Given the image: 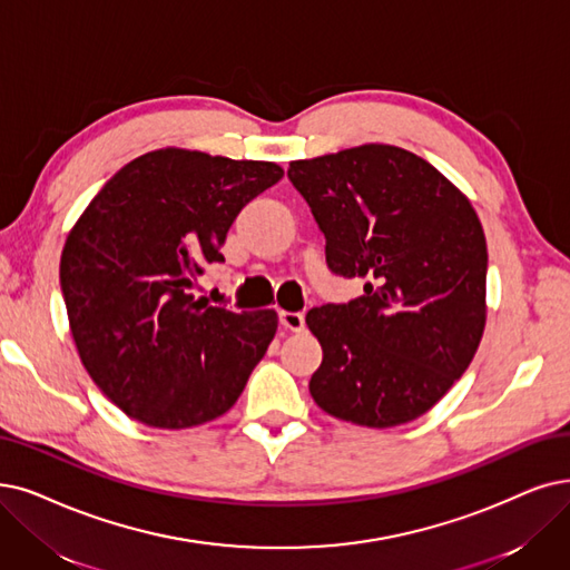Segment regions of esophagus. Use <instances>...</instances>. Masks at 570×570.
Here are the masks:
<instances>
[{
    "mask_svg": "<svg viewBox=\"0 0 570 570\" xmlns=\"http://www.w3.org/2000/svg\"><path fill=\"white\" fill-rule=\"evenodd\" d=\"M281 325L289 332H302L304 330V315L292 313V311H281Z\"/></svg>",
    "mask_w": 570,
    "mask_h": 570,
    "instance_id": "esophagus-1",
    "label": "esophagus"
}]
</instances>
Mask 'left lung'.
<instances>
[{
    "label": "left lung",
    "mask_w": 570,
    "mask_h": 570,
    "mask_svg": "<svg viewBox=\"0 0 570 570\" xmlns=\"http://www.w3.org/2000/svg\"><path fill=\"white\" fill-rule=\"evenodd\" d=\"M338 276L364 294L306 313L311 376L334 419L393 428L423 416L470 367L487 325V238L470 198L425 158L360 145L289 161Z\"/></svg>",
    "instance_id": "1"
}]
</instances>
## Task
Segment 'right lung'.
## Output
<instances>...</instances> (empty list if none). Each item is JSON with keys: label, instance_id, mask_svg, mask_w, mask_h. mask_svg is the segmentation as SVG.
Here are the masks:
<instances>
[{"label": "right lung", "instance_id": "right-lung-1", "mask_svg": "<svg viewBox=\"0 0 570 570\" xmlns=\"http://www.w3.org/2000/svg\"><path fill=\"white\" fill-rule=\"evenodd\" d=\"M273 161L166 147L132 158L67 234L60 287L88 376L124 414L181 430L226 414L276 336L273 308L234 313L187 289Z\"/></svg>", "mask_w": 570, "mask_h": 570}]
</instances>
